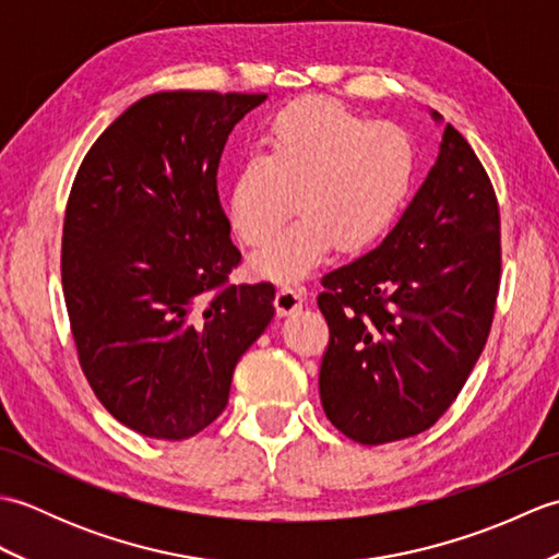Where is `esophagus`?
<instances>
[{
  "label": "esophagus",
  "mask_w": 559,
  "mask_h": 559,
  "mask_svg": "<svg viewBox=\"0 0 559 559\" xmlns=\"http://www.w3.org/2000/svg\"><path fill=\"white\" fill-rule=\"evenodd\" d=\"M273 305H276L278 317H286V314L298 312L300 307H302V290L300 288H293V286H281L278 293H276V300H273Z\"/></svg>",
  "instance_id": "esophagus-1"
}]
</instances>
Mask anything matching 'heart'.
Masks as SVG:
<instances>
[{
	"label": "heart",
	"mask_w": 559,
	"mask_h": 559,
	"mask_svg": "<svg viewBox=\"0 0 559 559\" xmlns=\"http://www.w3.org/2000/svg\"><path fill=\"white\" fill-rule=\"evenodd\" d=\"M259 151L233 175L228 218L247 245H261L293 192L298 216L252 257V269L271 281L302 278L331 245L353 254L377 242L399 216L415 175V148L403 129L367 124L322 98L283 108Z\"/></svg>",
	"instance_id": "1"
}]
</instances>
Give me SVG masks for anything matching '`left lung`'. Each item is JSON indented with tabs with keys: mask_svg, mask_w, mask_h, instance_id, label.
<instances>
[{
	"mask_svg": "<svg viewBox=\"0 0 559 559\" xmlns=\"http://www.w3.org/2000/svg\"><path fill=\"white\" fill-rule=\"evenodd\" d=\"M437 160L372 252L322 278L319 370L326 418L360 444L442 418L490 334L500 288V211L478 156L444 117Z\"/></svg>",
	"mask_w": 559,
	"mask_h": 559,
	"instance_id": "left-lung-1",
	"label": "left lung"
}]
</instances>
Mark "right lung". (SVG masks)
<instances>
[{
	"label": "right lung",
	"instance_id": "obj_1",
	"mask_svg": "<svg viewBox=\"0 0 559 559\" xmlns=\"http://www.w3.org/2000/svg\"><path fill=\"white\" fill-rule=\"evenodd\" d=\"M264 100L151 93L98 136L71 187L62 288L79 360L112 418L144 437L216 420L276 312L271 283H228L240 252L216 185L225 141Z\"/></svg>",
	"mask_w": 559,
	"mask_h": 559
}]
</instances>
